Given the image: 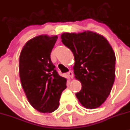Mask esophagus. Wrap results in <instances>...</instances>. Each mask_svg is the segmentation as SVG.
Instances as JSON below:
<instances>
[{"instance_id":"esophagus-1","label":"esophagus","mask_w":130,"mask_h":130,"mask_svg":"<svg viewBox=\"0 0 130 130\" xmlns=\"http://www.w3.org/2000/svg\"><path fill=\"white\" fill-rule=\"evenodd\" d=\"M68 75L69 77H70V78H72V77H74V74H73L72 71H69V72H68Z\"/></svg>"}]
</instances>
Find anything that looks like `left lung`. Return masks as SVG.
Returning <instances> with one entry per match:
<instances>
[{"mask_svg":"<svg viewBox=\"0 0 130 130\" xmlns=\"http://www.w3.org/2000/svg\"><path fill=\"white\" fill-rule=\"evenodd\" d=\"M62 42L74 54L75 77L82 84L76 94L84 107L96 108L110 95L115 79L116 57L112 46L97 33H64Z\"/></svg>","mask_w":130,"mask_h":130,"instance_id":"8db88e82","label":"left lung"}]
</instances>
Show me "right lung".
Here are the masks:
<instances>
[{
  "label": "right lung",
  "mask_w": 130,
  "mask_h": 130,
  "mask_svg": "<svg viewBox=\"0 0 130 130\" xmlns=\"http://www.w3.org/2000/svg\"><path fill=\"white\" fill-rule=\"evenodd\" d=\"M56 35H39L30 39L22 48L19 60L21 84L29 103L40 112L57 109L66 79L59 76L51 60Z\"/></svg>",
  "instance_id": "obj_1"
}]
</instances>
